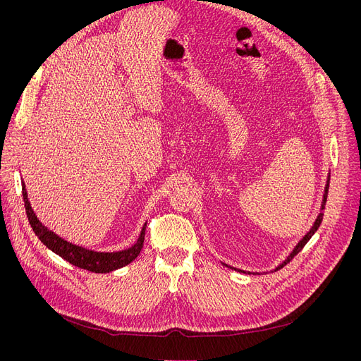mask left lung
<instances>
[{"label":"left lung","mask_w":361,"mask_h":361,"mask_svg":"<svg viewBox=\"0 0 361 361\" xmlns=\"http://www.w3.org/2000/svg\"><path fill=\"white\" fill-rule=\"evenodd\" d=\"M328 188H329V177H328V184H326V187H325V195H324V202H322V209H325V204H326V197H328ZM322 219H324V214H319V216H317V219L314 221V224H313V226H312V230L305 235V237H302L301 240H300V243L295 245V247H294V250L291 252V255L287 257V260H283L281 264H279V267L275 269V271H278V269H281V268H283V267H286V264L297 255V253H300L301 252V249L302 247H305V245L307 244V241L313 237V234L317 231V228H319V226H320V224H322ZM222 264H225V263H222ZM225 267H228V264H225ZM228 268H231V267H228ZM231 269H235V268H231ZM235 271H238V272H243V274H245L244 271H241V269H235ZM247 274H250V272H247Z\"/></svg>","instance_id":"1"}]
</instances>
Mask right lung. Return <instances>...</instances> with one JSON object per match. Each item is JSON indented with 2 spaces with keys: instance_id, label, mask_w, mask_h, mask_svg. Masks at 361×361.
<instances>
[{
  "instance_id": "right-lung-1",
  "label": "right lung",
  "mask_w": 361,
  "mask_h": 361,
  "mask_svg": "<svg viewBox=\"0 0 361 361\" xmlns=\"http://www.w3.org/2000/svg\"><path fill=\"white\" fill-rule=\"evenodd\" d=\"M22 190H23L22 193H23V200H25V207H26V215H27L32 230L35 231L37 238H39L49 250H52L54 253H56L60 257L67 260L68 263L74 264V267L94 272V274H106V272H112V271L126 267V264H128L130 262H133L139 256V253L143 247V241H145L146 224L143 225L136 244L131 245L130 249H126L121 252H111V253L87 250V249L80 247V245H75V244L66 241L64 238L59 237L55 233L49 231L45 225H42V222L35 215L32 206L27 200L25 183L22 185Z\"/></svg>"
}]
</instances>
